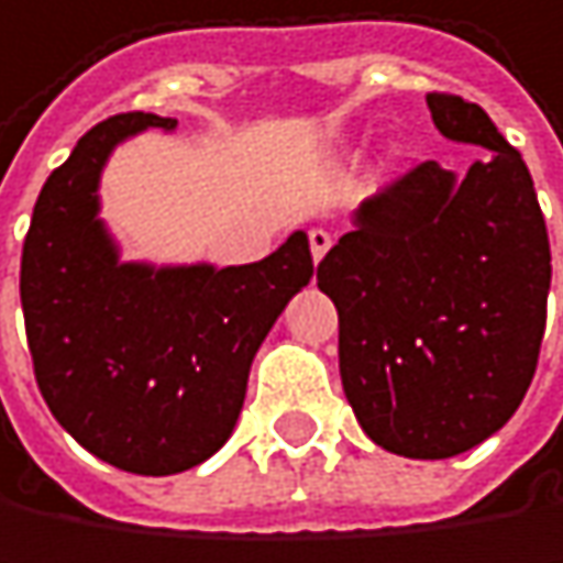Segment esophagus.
Masks as SVG:
<instances>
[{"label":"esophagus","instance_id":"obj_1","mask_svg":"<svg viewBox=\"0 0 563 563\" xmlns=\"http://www.w3.org/2000/svg\"><path fill=\"white\" fill-rule=\"evenodd\" d=\"M308 242H311V255H314V265L328 255V249H331V232H324V229H311L308 232Z\"/></svg>","mask_w":563,"mask_h":563}]
</instances>
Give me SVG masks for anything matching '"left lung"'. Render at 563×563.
Wrapping results in <instances>:
<instances>
[{
  "mask_svg": "<svg viewBox=\"0 0 563 563\" xmlns=\"http://www.w3.org/2000/svg\"><path fill=\"white\" fill-rule=\"evenodd\" d=\"M445 141L488 153L459 179L435 159L364 199L318 265L341 318V384L387 452L449 459L521 407L544 338L551 245L521 153L462 98L426 95Z\"/></svg>",
  "mask_w": 563,
  "mask_h": 563,
  "instance_id": "1",
  "label": "left lung"
}]
</instances>
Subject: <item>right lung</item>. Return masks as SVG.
<instances>
[{"label":"right lung","mask_w":563,"mask_h":563,"mask_svg":"<svg viewBox=\"0 0 563 563\" xmlns=\"http://www.w3.org/2000/svg\"><path fill=\"white\" fill-rule=\"evenodd\" d=\"M150 128L173 134L176 118L118 114L45 179L22 311L52 417L124 472L176 475L232 435L252 361L314 262L301 229L252 265L124 262L98 189L111 153Z\"/></svg>","instance_id":"right-lung-1"}]
</instances>
